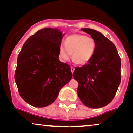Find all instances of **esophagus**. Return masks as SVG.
<instances>
[{
  "mask_svg": "<svg viewBox=\"0 0 133 133\" xmlns=\"http://www.w3.org/2000/svg\"><path fill=\"white\" fill-rule=\"evenodd\" d=\"M70 70H71V72H72V73H73L74 71V70H75V68H74V67H73V66H71L70 67Z\"/></svg>",
  "mask_w": 133,
  "mask_h": 133,
  "instance_id": "obj_1",
  "label": "esophagus"
}]
</instances>
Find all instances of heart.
Returning a JSON list of instances; mask_svg holds the SVG:
<instances>
[{
	"label": "heart",
	"mask_w": 133,
	"mask_h": 133,
	"mask_svg": "<svg viewBox=\"0 0 133 133\" xmlns=\"http://www.w3.org/2000/svg\"><path fill=\"white\" fill-rule=\"evenodd\" d=\"M96 50L95 41L83 34H74L65 39V44H60L59 56L61 61L70 59L72 54L74 61L79 65H85L92 59Z\"/></svg>",
	"instance_id": "heart-1"
}]
</instances>
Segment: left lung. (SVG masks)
Masks as SVG:
<instances>
[{
  "instance_id": "1",
  "label": "left lung",
  "mask_w": 133,
  "mask_h": 133,
  "mask_svg": "<svg viewBox=\"0 0 133 133\" xmlns=\"http://www.w3.org/2000/svg\"><path fill=\"white\" fill-rule=\"evenodd\" d=\"M96 43L91 59L76 67L73 77L78 82L77 95L85 106L97 109L110 103L121 81V59L115 45L96 30L81 28Z\"/></svg>"
}]
</instances>
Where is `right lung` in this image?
Returning <instances> with one entry per match:
<instances>
[{"mask_svg":"<svg viewBox=\"0 0 133 133\" xmlns=\"http://www.w3.org/2000/svg\"><path fill=\"white\" fill-rule=\"evenodd\" d=\"M63 35L57 29H42L22 46L15 81L21 98L31 105L44 107L52 104L72 79L70 66L59 59Z\"/></svg>","mask_w":133,"mask_h":133,"instance_id":"right-lung-1","label":"right lung"}]
</instances>
